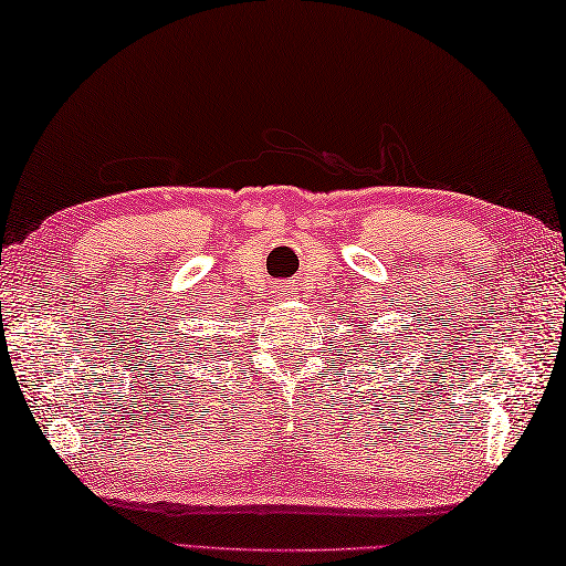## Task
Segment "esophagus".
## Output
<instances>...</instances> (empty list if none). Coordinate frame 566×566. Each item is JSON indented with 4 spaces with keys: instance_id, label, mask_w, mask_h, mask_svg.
Returning <instances> with one entry per match:
<instances>
[{
    "instance_id": "1",
    "label": "esophagus",
    "mask_w": 566,
    "mask_h": 566,
    "mask_svg": "<svg viewBox=\"0 0 566 566\" xmlns=\"http://www.w3.org/2000/svg\"><path fill=\"white\" fill-rule=\"evenodd\" d=\"M295 295V291H291L289 285H281V289H277V298H283V301H291Z\"/></svg>"
}]
</instances>
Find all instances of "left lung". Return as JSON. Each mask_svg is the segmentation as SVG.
I'll return each instance as SVG.
<instances>
[{
  "label": "left lung",
  "instance_id": "8db88e82",
  "mask_svg": "<svg viewBox=\"0 0 566 566\" xmlns=\"http://www.w3.org/2000/svg\"><path fill=\"white\" fill-rule=\"evenodd\" d=\"M368 328H370V323H368ZM378 338H380V335H378ZM358 343H360V338H358ZM360 348H368V345H360ZM390 348H395V343H390ZM382 350H388V345H385V343H382ZM355 355H358V353H355Z\"/></svg>",
  "mask_w": 566,
  "mask_h": 566
}]
</instances>
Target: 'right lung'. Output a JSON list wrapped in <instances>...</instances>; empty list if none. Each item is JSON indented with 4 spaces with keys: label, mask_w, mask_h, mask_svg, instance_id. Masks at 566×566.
<instances>
[{
    "label": "right lung",
    "mask_w": 566,
    "mask_h": 566,
    "mask_svg": "<svg viewBox=\"0 0 566 566\" xmlns=\"http://www.w3.org/2000/svg\"><path fill=\"white\" fill-rule=\"evenodd\" d=\"M174 350H176V355L186 353V358H191V355H196V348H191V345H188L186 340H178V343L174 345Z\"/></svg>",
    "instance_id": "1"
}]
</instances>
